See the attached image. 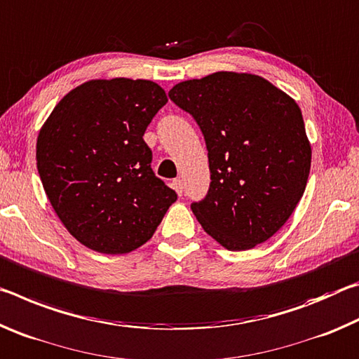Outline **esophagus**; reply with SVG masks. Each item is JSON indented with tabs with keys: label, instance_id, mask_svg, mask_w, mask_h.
<instances>
[{
	"label": "esophagus",
	"instance_id": "obj_1",
	"mask_svg": "<svg viewBox=\"0 0 359 359\" xmlns=\"http://www.w3.org/2000/svg\"><path fill=\"white\" fill-rule=\"evenodd\" d=\"M172 188L175 190V193L179 194V196H182V194H184V182H182L180 179L172 180Z\"/></svg>",
	"mask_w": 359,
	"mask_h": 359
}]
</instances>
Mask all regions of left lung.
I'll use <instances>...</instances> for the list:
<instances>
[{"label":"left lung","mask_w":359,"mask_h":359,"mask_svg":"<svg viewBox=\"0 0 359 359\" xmlns=\"http://www.w3.org/2000/svg\"><path fill=\"white\" fill-rule=\"evenodd\" d=\"M208 147L210 187L191 204L205 233L228 250L272 238L306 190L312 149L296 101L261 76L218 71L174 85Z\"/></svg>","instance_id":"left-lung-1"}]
</instances>
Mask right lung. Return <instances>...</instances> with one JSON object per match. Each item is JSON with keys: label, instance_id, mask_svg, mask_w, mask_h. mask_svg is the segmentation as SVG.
Returning a JSON list of instances; mask_svg holds the SVG:
<instances>
[{"label": "right lung", "instance_id": "1", "mask_svg": "<svg viewBox=\"0 0 359 359\" xmlns=\"http://www.w3.org/2000/svg\"><path fill=\"white\" fill-rule=\"evenodd\" d=\"M168 102L144 79H95L63 96L39 131L36 165L60 222L82 245L121 255L154 236L177 194L151 171L144 141Z\"/></svg>", "mask_w": 359, "mask_h": 359}]
</instances>
